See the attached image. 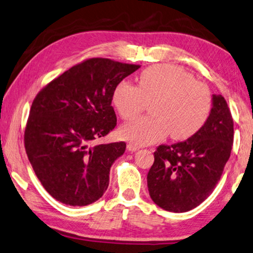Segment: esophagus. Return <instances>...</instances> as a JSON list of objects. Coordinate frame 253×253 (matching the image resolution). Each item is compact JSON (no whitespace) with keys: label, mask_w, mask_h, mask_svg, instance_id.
Returning a JSON list of instances; mask_svg holds the SVG:
<instances>
[{"label":"esophagus","mask_w":253,"mask_h":253,"mask_svg":"<svg viewBox=\"0 0 253 253\" xmlns=\"http://www.w3.org/2000/svg\"><path fill=\"white\" fill-rule=\"evenodd\" d=\"M127 150L129 151V152H135V151L139 150V146L133 144V143H129V144H127Z\"/></svg>","instance_id":"obj_1"}]
</instances>
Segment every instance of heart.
<instances>
[{
    "mask_svg": "<svg viewBox=\"0 0 253 253\" xmlns=\"http://www.w3.org/2000/svg\"><path fill=\"white\" fill-rule=\"evenodd\" d=\"M150 102L152 115L120 128L123 138L135 145L152 144L168 133L177 141L193 136L209 118L212 96L206 84L169 63L145 68L138 75L137 86L122 81L112 93V103L124 119L136 117Z\"/></svg>",
    "mask_w": 253,
    "mask_h": 253,
    "instance_id": "1",
    "label": "heart"
}]
</instances>
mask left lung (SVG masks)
<instances>
[{"instance_id": "8db88e82", "label": "left lung", "mask_w": 253, "mask_h": 253, "mask_svg": "<svg viewBox=\"0 0 253 253\" xmlns=\"http://www.w3.org/2000/svg\"><path fill=\"white\" fill-rule=\"evenodd\" d=\"M234 126L227 102L212 95V108L201 129L186 141L159 145L148 174L152 201L164 210L186 212L209 197L231 156Z\"/></svg>"}]
</instances>
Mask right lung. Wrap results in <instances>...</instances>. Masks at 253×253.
I'll return each mask as SVG.
<instances>
[{
	"label": "right lung",
	"mask_w": 253,
	"mask_h": 253,
	"mask_svg": "<svg viewBox=\"0 0 253 253\" xmlns=\"http://www.w3.org/2000/svg\"><path fill=\"white\" fill-rule=\"evenodd\" d=\"M139 66L93 58L71 67L37 94L25 129V149L45 190L58 201L82 207L109 185L112 164L125 142L94 144L117 125L112 93Z\"/></svg>",
	"instance_id": "add662e5"
}]
</instances>
